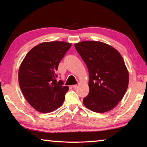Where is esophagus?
Returning <instances> with one entry per match:
<instances>
[{
  "label": "esophagus",
  "instance_id": "obj_1",
  "mask_svg": "<svg viewBox=\"0 0 147 147\" xmlns=\"http://www.w3.org/2000/svg\"><path fill=\"white\" fill-rule=\"evenodd\" d=\"M77 86H78V85H73V88H77Z\"/></svg>",
  "mask_w": 147,
  "mask_h": 147
}]
</instances>
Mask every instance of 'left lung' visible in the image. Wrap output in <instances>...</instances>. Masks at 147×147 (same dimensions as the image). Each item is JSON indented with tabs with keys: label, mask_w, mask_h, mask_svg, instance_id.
<instances>
[{
	"label": "left lung",
	"mask_w": 147,
	"mask_h": 147,
	"mask_svg": "<svg viewBox=\"0 0 147 147\" xmlns=\"http://www.w3.org/2000/svg\"><path fill=\"white\" fill-rule=\"evenodd\" d=\"M74 47L89 72L90 91L84 105L98 113L112 110L123 98L129 83L123 58L116 49L101 42H81Z\"/></svg>",
	"instance_id": "8db88e82"
}]
</instances>
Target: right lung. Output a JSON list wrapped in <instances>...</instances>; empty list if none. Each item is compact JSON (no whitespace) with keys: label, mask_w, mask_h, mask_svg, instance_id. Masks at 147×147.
I'll list each match as a JSON object with an SVG mask.
<instances>
[{"label":"right lung","mask_w":147,"mask_h":147,"mask_svg":"<svg viewBox=\"0 0 147 147\" xmlns=\"http://www.w3.org/2000/svg\"><path fill=\"white\" fill-rule=\"evenodd\" d=\"M65 42H43L31 49L21 62L18 80L28 102L36 110L48 113L63 104L69 87L57 82L59 62L70 49Z\"/></svg>","instance_id":"obj_1"}]
</instances>
